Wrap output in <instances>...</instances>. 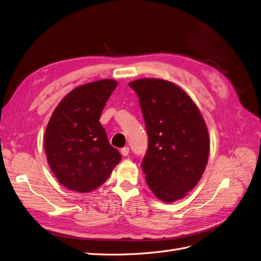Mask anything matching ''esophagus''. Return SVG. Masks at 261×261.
<instances>
[{"instance_id":"esophagus-1","label":"esophagus","mask_w":261,"mask_h":261,"mask_svg":"<svg viewBox=\"0 0 261 261\" xmlns=\"http://www.w3.org/2000/svg\"><path fill=\"white\" fill-rule=\"evenodd\" d=\"M120 153H121V155H122V156H128V155H129V153H130V148H129L128 146L122 147L121 150H120Z\"/></svg>"}]
</instances>
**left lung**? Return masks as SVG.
<instances>
[{"label": "left lung", "instance_id": "obj_1", "mask_svg": "<svg viewBox=\"0 0 261 261\" xmlns=\"http://www.w3.org/2000/svg\"><path fill=\"white\" fill-rule=\"evenodd\" d=\"M138 95L148 136L142 170L148 188L163 202L184 198L204 173L210 151L206 124L182 88L161 79H140Z\"/></svg>", "mask_w": 261, "mask_h": 261}]
</instances>
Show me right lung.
Listing matches in <instances>:
<instances>
[{
  "instance_id": "right-lung-1",
  "label": "right lung",
  "mask_w": 261,
  "mask_h": 261,
  "mask_svg": "<svg viewBox=\"0 0 261 261\" xmlns=\"http://www.w3.org/2000/svg\"><path fill=\"white\" fill-rule=\"evenodd\" d=\"M117 82L105 79L77 86L59 102L44 132L49 166L65 188L91 192L121 161L99 119Z\"/></svg>"
}]
</instances>
